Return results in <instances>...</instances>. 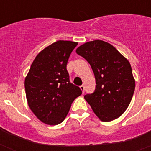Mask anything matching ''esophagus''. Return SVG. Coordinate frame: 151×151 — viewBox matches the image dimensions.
Returning <instances> with one entry per match:
<instances>
[{"label":"esophagus","mask_w":151,"mask_h":151,"mask_svg":"<svg viewBox=\"0 0 151 151\" xmlns=\"http://www.w3.org/2000/svg\"><path fill=\"white\" fill-rule=\"evenodd\" d=\"M80 88H81V90L82 91V92H85V86H84V85H81V86H80Z\"/></svg>","instance_id":"esophagus-1"}]
</instances>
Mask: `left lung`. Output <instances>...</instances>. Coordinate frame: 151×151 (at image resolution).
Returning a JSON list of instances; mask_svg holds the SVG:
<instances>
[{"instance_id": "left-lung-1", "label": "left lung", "mask_w": 151, "mask_h": 151, "mask_svg": "<svg viewBox=\"0 0 151 151\" xmlns=\"http://www.w3.org/2000/svg\"><path fill=\"white\" fill-rule=\"evenodd\" d=\"M76 53L89 63L97 85L85 99L103 122L119 118L129 106L135 88L129 60L113 45L101 40L86 42L78 47Z\"/></svg>"}]
</instances>
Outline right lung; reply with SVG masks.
<instances>
[{"mask_svg": "<svg viewBox=\"0 0 151 151\" xmlns=\"http://www.w3.org/2000/svg\"><path fill=\"white\" fill-rule=\"evenodd\" d=\"M77 45L74 41H56L41 50L31 65L25 79L26 99L31 110L44 123H61L73 101L82 94L80 88L70 82L66 69Z\"/></svg>", "mask_w": 151, "mask_h": 151, "instance_id": "add662e5", "label": "right lung"}]
</instances>
